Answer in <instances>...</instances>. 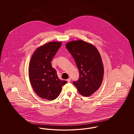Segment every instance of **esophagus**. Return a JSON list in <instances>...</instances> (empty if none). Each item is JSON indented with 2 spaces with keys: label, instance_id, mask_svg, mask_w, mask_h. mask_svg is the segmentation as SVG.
Listing matches in <instances>:
<instances>
[{
  "label": "esophagus",
  "instance_id": "1",
  "mask_svg": "<svg viewBox=\"0 0 134 134\" xmlns=\"http://www.w3.org/2000/svg\"><path fill=\"white\" fill-rule=\"evenodd\" d=\"M67 81L68 82H70L71 81V78H69L68 79H67Z\"/></svg>",
  "mask_w": 134,
  "mask_h": 134
}]
</instances>
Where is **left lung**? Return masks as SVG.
<instances>
[{
  "label": "left lung",
  "instance_id": "8db88e82",
  "mask_svg": "<svg viewBox=\"0 0 134 134\" xmlns=\"http://www.w3.org/2000/svg\"><path fill=\"white\" fill-rule=\"evenodd\" d=\"M66 48L74 58L79 72V79L73 84L80 94L89 96L99 88L104 69L102 58L96 47L82 40L71 41Z\"/></svg>",
  "mask_w": 134,
  "mask_h": 134
}]
</instances>
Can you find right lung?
Wrapping results in <instances>:
<instances>
[{
    "label": "right lung",
    "mask_w": 134,
    "mask_h": 134,
    "mask_svg": "<svg viewBox=\"0 0 134 134\" xmlns=\"http://www.w3.org/2000/svg\"><path fill=\"white\" fill-rule=\"evenodd\" d=\"M61 45V42H51L38 47L29 65V75L33 89L40 97L49 100L57 98L62 86L67 83L59 79L51 63Z\"/></svg>",
    "instance_id": "1"
}]
</instances>
